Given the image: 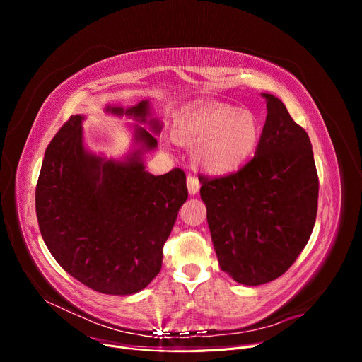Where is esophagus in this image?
<instances>
[{
    "mask_svg": "<svg viewBox=\"0 0 362 362\" xmlns=\"http://www.w3.org/2000/svg\"><path fill=\"white\" fill-rule=\"evenodd\" d=\"M187 189H189L190 194H196V193L199 192V189H201V184H199L198 177H194V175H192V173L187 177Z\"/></svg>",
    "mask_w": 362,
    "mask_h": 362,
    "instance_id": "1",
    "label": "esophagus"
}]
</instances>
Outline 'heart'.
Segmentation results:
<instances>
[{"label": "heart", "mask_w": 362, "mask_h": 362, "mask_svg": "<svg viewBox=\"0 0 362 362\" xmlns=\"http://www.w3.org/2000/svg\"><path fill=\"white\" fill-rule=\"evenodd\" d=\"M259 136L257 117L228 104L193 107L173 127V137L194 145L196 164L211 175H226L242 168L254 156Z\"/></svg>", "instance_id": "heart-1"}]
</instances>
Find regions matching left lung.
Wrapping results in <instances>:
<instances>
[{
    "instance_id": "left-lung-1",
    "label": "left lung",
    "mask_w": 362,
    "mask_h": 362,
    "mask_svg": "<svg viewBox=\"0 0 362 362\" xmlns=\"http://www.w3.org/2000/svg\"><path fill=\"white\" fill-rule=\"evenodd\" d=\"M262 96L267 117L254 158L223 177H199L218 264L243 286L291 267L311 237L319 201L308 134L281 100Z\"/></svg>"
}]
</instances>
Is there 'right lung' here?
Masks as SVG:
<instances>
[{
    "instance_id": "1",
    "label": "right lung",
    "mask_w": 362,
    "mask_h": 362,
    "mask_svg": "<svg viewBox=\"0 0 362 362\" xmlns=\"http://www.w3.org/2000/svg\"><path fill=\"white\" fill-rule=\"evenodd\" d=\"M105 110L145 122L149 105ZM81 122L83 116H71L45 151L36 185L40 234L76 281L104 294H133L161 269L163 246L189 196L185 173L175 168L154 177L145 170L140 149L127 161L92 156L83 145ZM136 140L141 148L157 146L144 128H137Z\"/></svg>"
}]
</instances>
